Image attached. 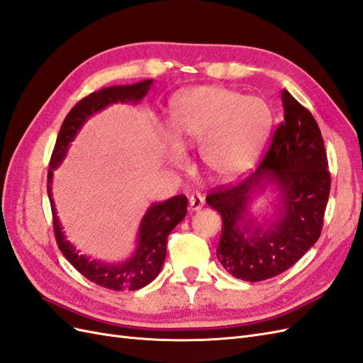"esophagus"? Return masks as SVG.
<instances>
[{"mask_svg":"<svg viewBox=\"0 0 363 363\" xmlns=\"http://www.w3.org/2000/svg\"><path fill=\"white\" fill-rule=\"evenodd\" d=\"M204 204V199L200 194H192L189 196V211L195 212V211H200Z\"/></svg>","mask_w":363,"mask_h":363,"instance_id":"1","label":"esophagus"}]
</instances>
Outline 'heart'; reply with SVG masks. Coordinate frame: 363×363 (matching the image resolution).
<instances>
[{"label":"heart","instance_id":"heart-1","mask_svg":"<svg viewBox=\"0 0 363 363\" xmlns=\"http://www.w3.org/2000/svg\"><path fill=\"white\" fill-rule=\"evenodd\" d=\"M272 124L268 103L224 86H196L171 106L168 160L175 168L186 163L183 147L200 145L204 168L228 180L245 172L265 144Z\"/></svg>","mask_w":363,"mask_h":363}]
</instances>
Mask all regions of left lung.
I'll list each match as a JSON object with an SVG mask.
<instances>
[{
	"instance_id": "1",
	"label": "left lung",
	"mask_w": 363,
	"mask_h": 363,
	"mask_svg": "<svg viewBox=\"0 0 363 363\" xmlns=\"http://www.w3.org/2000/svg\"><path fill=\"white\" fill-rule=\"evenodd\" d=\"M284 121L260 167L235 186H219L206 203L221 215L216 257L233 277L262 281L289 269L318 240L330 194L327 152L312 113L281 91ZM272 184L278 213L260 226L249 213L256 193Z\"/></svg>"
}]
</instances>
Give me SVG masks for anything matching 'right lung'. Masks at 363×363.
Here are the masks:
<instances>
[{
    "label": "right lung",
    "mask_w": 363,
    "mask_h": 363,
    "mask_svg": "<svg viewBox=\"0 0 363 363\" xmlns=\"http://www.w3.org/2000/svg\"><path fill=\"white\" fill-rule=\"evenodd\" d=\"M151 84L152 80H144L136 84L111 86L83 98L65 118L50 160L47 191L51 203L52 225L57 245L63 256L69 260L71 265L82 276L100 284L103 288L113 291H138L147 286L148 283L159 276L164 257H167V239L175 225L183 221V218L186 216L188 199L184 195H177L167 201L151 204L148 207V211L139 224L136 250L125 262L106 263L101 260H91L84 255H79V251L75 250L69 240H67L65 233L62 232V225L51 194L52 171L67 157L71 142L94 113H98L107 106L116 103H139L148 94Z\"/></svg>",
    "instance_id": "obj_1"
}]
</instances>
